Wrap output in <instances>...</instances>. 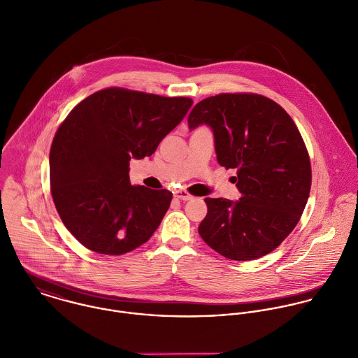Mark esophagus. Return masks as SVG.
I'll return each mask as SVG.
<instances>
[{"label":"esophagus","mask_w":358,"mask_h":358,"mask_svg":"<svg viewBox=\"0 0 358 358\" xmlns=\"http://www.w3.org/2000/svg\"><path fill=\"white\" fill-rule=\"evenodd\" d=\"M174 196H176L177 199H181V201H189V199H192V195H191L188 191H185V189L176 191V192H174Z\"/></svg>","instance_id":"obj_1"}]
</instances>
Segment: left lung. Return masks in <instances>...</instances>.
<instances>
[{
	"instance_id": "8db88e82",
	"label": "left lung",
	"mask_w": 358,
	"mask_h": 358,
	"mask_svg": "<svg viewBox=\"0 0 358 358\" xmlns=\"http://www.w3.org/2000/svg\"><path fill=\"white\" fill-rule=\"evenodd\" d=\"M208 124L217 160L235 169L238 202L206 198L202 239L221 256L246 262L268 255L293 231L311 188L306 143L285 109L252 92H224L195 105L188 127Z\"/></svg>"
}]
</instances>
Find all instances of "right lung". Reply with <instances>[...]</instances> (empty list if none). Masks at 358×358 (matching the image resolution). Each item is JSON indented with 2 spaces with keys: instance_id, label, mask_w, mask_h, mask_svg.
<instances>
[{
  "instance_id": "1",
  "label": "right lung",
  "mask_w": 358,
  "mask_h": 358,
  "mask_svg": "<svg viewBox=\"0 0 358 358\" xmlns=\"http://www.w3.org/2000/svg\"><path fill=\"white\" fill-rule=\"evenodd\" d=\"M192 103L109 87L73 108L52 140L50 182L58 215L83 246L120 256L157 229L173 194L131 185L130 160L150 156Z\"/></svg>"
}]
</instances>
